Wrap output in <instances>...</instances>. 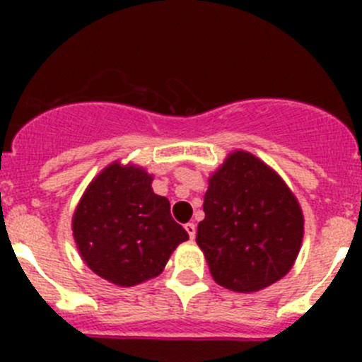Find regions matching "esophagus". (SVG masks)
Returning <instances> with one entry per match:
<instances>
[{"label":"esophagus","mask_w":362,"mask_h":362,"mask_svg":"<svg viewBox=\"0 0 362 362\" xmlns=\"http://www.w3.org/2000/svg\"><path fill=\"white\" fill-rule=\"evenodd\" d=\"M185 231H187V235H189V238H194L196 236V224L194 222H189V224H185Z\"/></svg>","instance_id":"1"}]
</instances>
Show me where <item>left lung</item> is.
Returning <instances> with one entry per match:
<instances>
[{"label":"left lung","instance_id":"left-lung-1","mask_svg":"<svg viewBox=\"0 0 362 362\" xmlns=\"http://www.w3.org/2000/svg\"><path fill=\"white\" fill-rule=\"evenodd\" d=\"M196 243L218 286L255 293L293 268L303 240V214L282 178L238 151L208 180Z\"/></svg>","mask_w":362,"mask_h":362}]
</instances>
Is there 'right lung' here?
<instances>
[{
  "mask_svg": "<svg viewBox=\"0 0 362 362\" xmlns=\"http://www.w3.org/2000/svg\"><path fill=\"white\" fill-rule=\"evenodd\" d=\"M152 177L113 163L101 171L73 215L83 261L101 279L131 287L154 279L187 231L173 221L170 202L154 194Z\"/></svg>",
  "mask_w": 362,
  "mask_h": 362,
  "instance_id": "1",
  "label": "right lung"
}]
</instances>
